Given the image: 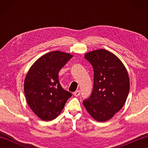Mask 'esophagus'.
Listing matches in <instances>:
<instances>
[{"instance_id":"esophagus-1","label":"esophagus","mask_w":148,"mask_h":148,"mask_svg":"<svg viewBox=\"0 0 148 148\" xmlns=\"http://www.w3.org/2000/svg\"><path fill=\"white\" fill-rule=\"evenodd\" d=\"M74 95L76 97H78L80 95V91L79 90H76V92H74Z\"/></svg>"}]
</instances>
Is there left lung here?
I'll return each instance as SVG.
<instances>
[{
  "label": "left lung",
  "instance_id": "8db88e82",
  "mask_svg": "<svg viewBox=\"0 0 148 148\" xmlns=\"http://www.w3.org/2000/svg\"><path fill=\"white\" fill-rule=\"evenodd\" d=\"M84 58L93 68L94 81L92 94L83 103L94 119L108 121L126 101L130 90L128 72L120 60L106 49L90 51Z\"/></svg>",
  "mask_w": 148,
  "mask_h": 148
}]
</instances>
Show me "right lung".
I'll return each instance as SVG.
<instances>
[{
  "instance_id": "obj_1",
  "label": "right lung",
  "mask_w": 148,
  "mask_h": 148,
  "mask_svg": "<svg viewBox=\"0 0 148 148\" xmlns=\"http://www.w3.org/2000/svg\"><path fill=\"white\" fill-rule=\"evenodd\" d=\"M72 56L60 51L48 53L37 59L27 72L24 81L27 102L43 121L57 117L72 96L60 84L58 72Z\"/></svg>"
}]
</instances>
